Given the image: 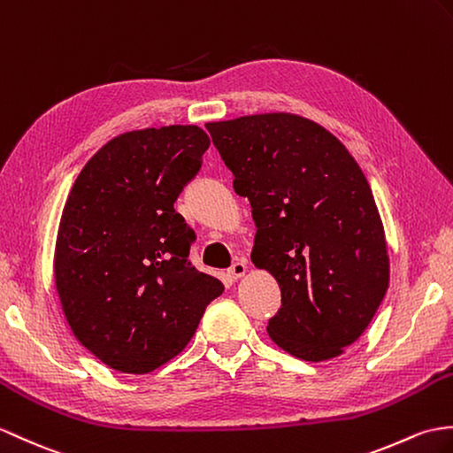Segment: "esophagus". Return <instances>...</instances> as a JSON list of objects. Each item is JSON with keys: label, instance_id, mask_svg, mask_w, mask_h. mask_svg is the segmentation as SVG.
<instances>
[{"label": "esophagus", "instance_id": "34e87169", "mask_svg": "<svg viewBox=\"0 0 453 453\" xmlns=\"http://www.w3.org/2000/svg\"><path fill=\"white\" fill-rule=\"evenodd\" d=\"M247 262L245 260H237V262H234V265L229 266V270H227V274L234 278V280H237V278H243L245 274H247Z\"/></svg>", "mask_w": 453, "mask_h": 453}]
</instances>
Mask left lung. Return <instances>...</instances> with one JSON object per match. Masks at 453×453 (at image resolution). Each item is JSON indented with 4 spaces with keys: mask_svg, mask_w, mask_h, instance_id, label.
Here are the masks:
<instances>
[{
    "mask_svg": "<svg viewBox=\"0 0 453 453\" xmlns=\"http://www.w3.org/2000/svg\"><path fill=\"white\" fill-rule=\"evenodd\" d=\"M234 188L257 224L250 258L280 283L272 342L303 361H328L361 338L390 283L371 185L322 125L293 113L206 123Z\"/></svg>",
    "mask_w": 453,
    "mask_h": 453,
    "instance_id": "1",
    "label": "left lung"
}]
</instances>
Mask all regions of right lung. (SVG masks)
Listing matches in <instances>:
<instances>
[{"label": "right lung", "mask_w": 453, "mask_h": 453, "mask_svg": "<svg viewBox=\"0 0 453 453\" xmlns=\"http://www.w3.org/2000/svg\"><path fill=\"white\" fill-rule=\"evenodd\" d=\"M208 146L196 125L123 133L71 187L56 288L75 338L110 369L146 374L173 359L224 293L188 260L195 231L173 208Z\"/></svg>", "instance_id": "right-lung-1"}]
</instances>
